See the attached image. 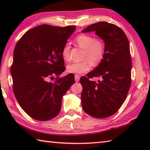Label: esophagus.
I'll return each instance as SVG.
<instances>
[{"mask_svg":"<svg viewBox=\"0 0 150 150\" xmlns=\"http://www.w3.org/2000/svg\"><path fill=\"white\" fill-rule=\"evenodd\" d=\"M80 78H81L80 75H75V80L76 82H79V80H80Z\"/></svg>","mask_w":150,"mask_h":150,"instance_id":"esophagus-1","label":"esophagus"}]
</instances>
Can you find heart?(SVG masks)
Instances as JSON below:
<instances>
[{
    "instance_id": "1",
    "label": "heart",
    "mask_w": 150,
    "mask_h": 150,
    "mask_svg": "<svg viewBox=\"0 0 150 150\" xmlns=\"http://www.w3.org/2000/svg\"><path fill=\"white\" fill-rule=\"evenodd\" d=\"M75 42L81 48L84 50L81 62H73L67 66V71L71 73L81 74L88 71L91 68V64L98 66L103 61L105 55V45L103 41L86 34H82L77 37ZM62 58L66 61L70 60V46L66 44L62 50Z\"/></svg>"
}]
</instances>
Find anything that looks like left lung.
Wrapping results in <instances>:
<instances>
[{"mask_svg":"<svg viewBox=\"0 0 150 150\" xmlns=\"http://www.w3.org/2000/svg\"><path fill=\"white\" fill-rule=\"evenodd\" d=\"M92 31L104 40L105 55L93 71L80 79L82 106L87 114L103 119L115 113L126 100L132 82V58L128 38L119 26L99 22L82 32ZM93 77L101 81H92L89 79Z\"/></svg>","mask_w":150,"mask_h":150,"instance_id":"1","label":"left lung"}]
</instances>
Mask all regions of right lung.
<instances>
[{
  "label": "right lung",
  "instance_id": "add662e5",
  "mask_svg": "<svg viewBox=\"0 0 150 150\" xmlns=\"http://www.w3.org/2000/svg\"><path fill=\"white\" fill-rule=\"evenodd\" d=\"M75 29L42 24L28 30L16 44L11 66L13 90L21 108L34 119L56 117L63 95L75 83L72 73L49 81L66 69L62 50Z\"/></svg>",
  "mask_w": 150,
  "mask_h": 150
}]
</instances>
